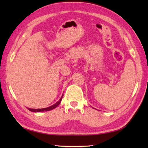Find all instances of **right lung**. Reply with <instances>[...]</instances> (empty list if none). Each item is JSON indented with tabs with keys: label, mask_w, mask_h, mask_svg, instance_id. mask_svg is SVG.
Wrapping results in <instances>:
<instances>
[{
	"label": "right lung",
	"mask_w": 148,
	"mask_h": 148,
	"mask_svg": "<svg viewBox=\"0 0 148 148\" xmlns=\"http://www.w3.org/2000/svg\"><path fill=\"white\" fill-rule=\"evenodd\" d=\"M62 97H63V95H62V97H61V99H59V101H57L56 104H54L52 106L47 107V108H42V109H31V108H28L31 112H44V111H49V110H51L54 108H56L57 106H58L59 104L61 102V100L62 99Z\"/></svg>",
	"instance_id": "right-lung-1"
}]
</instances>
